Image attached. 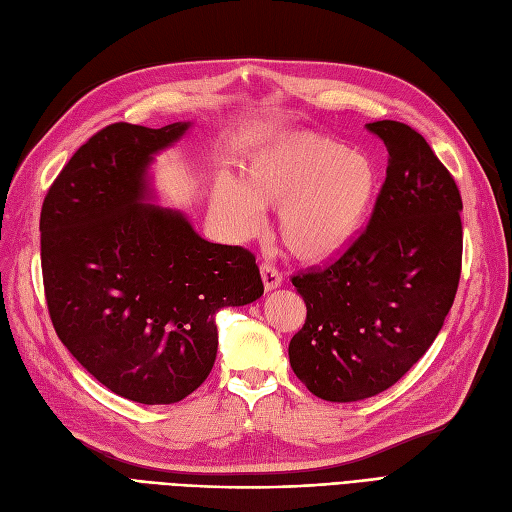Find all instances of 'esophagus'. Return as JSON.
<instances>
[{
	"instance_id": "1",
	"label": "esophagus",
	"mask_w": 512,
	"mask_h": 512,
	"mask_svg": "<svg viewBox=\"0 0 512 512\" xmlns=\"http://www.w3.org/2000/svg\"><path fill=\"white\" fill-rule=\"evenodd\" d=\"M260 275H262V284H264V290H275L281 286V281H284V277H281V273L273 267V264L264 262L260 267Z\"/></svg>"
}]
</instances>
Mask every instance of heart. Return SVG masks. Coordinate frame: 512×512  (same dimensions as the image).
I'll list each match as a JSON object with an SVG mask.
<instances>
[{
  "mask_svg": "<svg viewBox=\"0 0 512 512\" xmlns=\"http://www.w3.org/2000/svg\"><path fill=\"white\" fill-rule=\"evenodd\" d=\"M381 175L373 158L317 133H286L248 154L241 182L216 180L211 205L239 239L264 226V205H279L277 233L303 262L343 252L370 218Z\"/></svg>",
  "mask_w": 512,
  "mask_h": 512,
  "instance_id": "heart-1",
  "label": "heart"
}]
</instances>
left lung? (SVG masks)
<instances>
[{
	"label": "left lung",
	"mask_w": 512,
	"mask_h": 512,
	"mask_svg": "<svg viewBox=\"0 0 512 512\" xmlns=\"http://www.w3.org/2000/svg\"><path fill=\"white\" fill-rule=\"evenodd\" d=\"M387 148L385 182L364 231L326 267L292 275L307 320L290 364L322 400L392 387L443 328L462 273V197L430 144L404 122L366 125Z\"/></svg>",
	"instance_id": "obj_1"
}]
</instances>
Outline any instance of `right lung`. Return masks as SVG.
<instances>
[{
  "label": "right lung",
  "instance_id": "right-lung-1",
  "mask_svg": "<svg viewBox=\"0 0 512 512\" xmlns=\"http://www.w3.org/2000/svg\"><path fill=\"white\" fill-rule=\"evenodd\" d=\"M186 129L103 127L61 169L40 214L57 337L99 383L142 404L195 392L216 362V313L264 292L250 250L209 243L178 211L144 203L152 154Z\"/></svg>",
  "mask_w": 512,
  "mask_h": 512
}]
</instances>
